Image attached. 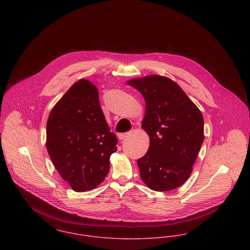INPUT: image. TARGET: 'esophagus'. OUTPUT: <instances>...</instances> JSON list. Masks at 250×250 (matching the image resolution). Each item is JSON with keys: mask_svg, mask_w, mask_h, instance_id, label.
<instances>
[{"mask_svg": "<svg viewBox=\"0 0 250 250\" xmlns=\"http://www.w3.org/2000/svg\"><path fill=\"white\" fill-rule=\"evenodd\" d=\"M128 135H129V133H121V134L118 135V138H119L120 140H124V139H125Z\"/></svg>", "mask_w": 250, "mask_h": 250, "instance_id": "1", "label": "esophagus"}]
</instances>
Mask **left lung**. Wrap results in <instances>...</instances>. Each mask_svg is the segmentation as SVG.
Returning <instances> with one entry per match:
<instances>
[{
    "label": "left lung",
    "mask_w": 250,
    "mask_h": 250,
    "mask_svg": "<svg viewBox=\"0 0 250 250\" xmlns=\"http://www.w3.org/2000/svg\"><path fill=\"white\" fill-rule=\"evenodd\" d=\"M126 83L145 100L142 128L149 135L147 153L137 160L141 177L155 191H169L189 178L204 140L201 110L178 84L159 75Z\"/></svg>",
    "instance_id": "8db88e82"
}]
</instances>
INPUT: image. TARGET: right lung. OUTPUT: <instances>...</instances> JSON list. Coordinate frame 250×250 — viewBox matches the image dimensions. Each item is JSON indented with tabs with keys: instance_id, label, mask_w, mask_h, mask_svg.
I'll return each instance as SVG.
<instances>
[{
	"instance_id": "add662e5",
	"label": "right lung",
	"mask_w": 250,
	"mask_h": 250,
	"mask_svg": "<svg viewBox=\"0 0 250 250\" xmlns=\"http://www.w3.org/2000/svg\"><path fill=\"white\" fill-rule=\"evenodd\" d=\"M117 143L100 107L97 88L88 80L73 84L49 113L48 155L76 192L94 189L104 181Z\"/></svg>"
}]
</instances>
